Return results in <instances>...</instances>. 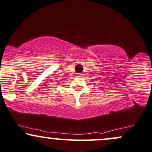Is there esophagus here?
Listing matches in <instances>:
<instances>
[{
	"instance_id": "34e87169",
	"label": "esophagus",
	"mask_w": 152,
	"mask_h": 152,
	"mask_svg": "<svg viewBox=\"0 0 152 152\" xmlns=\"http://www.w3.org/2000/svg\"><path fill=\"white\" fill-rule=\"evenodd\" d=\"M78 76H82V74H78Z\"/></svg>"
}]
</instances>
